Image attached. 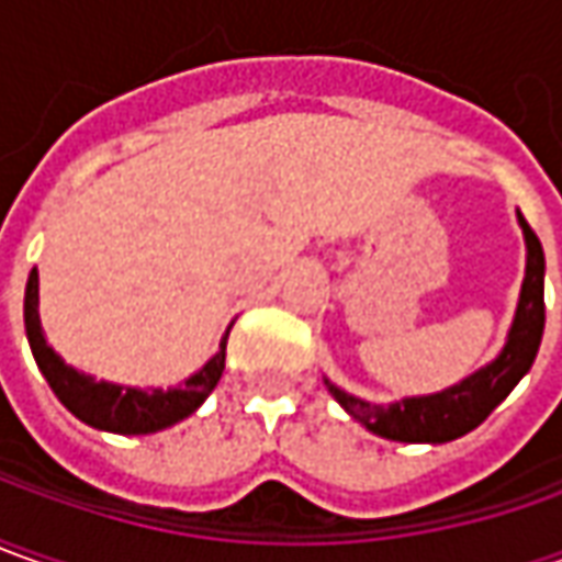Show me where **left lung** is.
<instances>
[{
  "mask_svg": "<svg viewBox=\"0 0 562 562\" xmlns=\"http://www.w3.org/2000/svg\"><path fill=\"white\" fill-rule=\"evenodd\" d=\"M519 226L526 233V248H529L526 282H522L510 339L494 363L441 395L407 397V401L389 404V407L360 401V397L341 392L339 385L326 382L329 395L370 432L392 438V441H411V445L454 441V438L473 432L475 426H482L494 407L516 389V382L529 373L535 355H538V345H541V333H544V251L522 214H519Z\"/></svg>",
  "mask_w": 562,
  "mask_h": 562,
  "instance_id": "8db88e82",
  "label": "left lung"
}]
</instances>
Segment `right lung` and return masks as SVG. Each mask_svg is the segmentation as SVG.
<instances>
[{
	"label": "right lung",
	"mask_w": 562,
	"mask_h": 562,
	"mask_svg": "<svg viewBox=\"0 0 562 562\" xmlns=\"http://www.w3.org/2000/svg\"><path fill=\"white\" fill-rule=\"evenodd\" d=\"M40 277L36 270L30 273L27 292H24V326H27L30 351L36 358V367L52 385L58 401L68 407L77 419L87 426L105 429V432H121V436H148L180 423L192 414L204 397L214 392V385L223 376L226 363V336L221 341V351L204 363L192 379H186L180 389L170 392H139V389H121L111 382H95V379L77 373L65 360L58 358L46 345L43 326H40Z\"/></svg>",
	"instance_id": "right-lung-1"
}]
</instances>
